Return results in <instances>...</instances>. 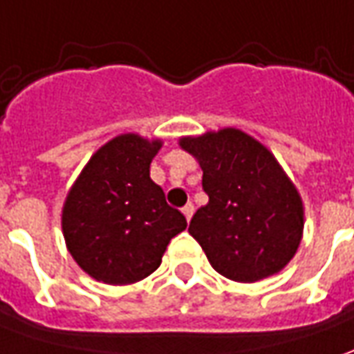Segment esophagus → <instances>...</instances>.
I'll list each match as a JSON object with an SVG mask.
<instances>
[{
	"mask_svg": "<svg viewBox=\"0 0 354 354\" xmlns=\"http://www.w3.org/2000/svg\"><path fill=\"white\" fill-rule=\"evenodd\" d=\"M182 213H184V217L189 221V218H192V215H194V205H192V203H186V205L182 207Z\"/></svg>",
	"mask_w": 354,
	"mask_h": 354,
	"instance_id": "1",
	"label": "esophagus"
}]
</instances>
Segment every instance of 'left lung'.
Returning a JSON list of instances; mask_svg holds the SVG:
<instances>
[{
    "mask_svg": "<svg viewBox=\"0 0 354 354\" xmlns=\"http://www.w3.org/2000/svg\"><path fill=\"white\" fill-rule=\"evenodd\" d=\"M180 147L203 170L209 203L187 230L213 269L238 283L279 273L297 254L304 207L277 158L234 127L182 137Z\"/></svg>",
    "mask_w": 354,
    "mask_h": 354,
    "instance_id": "1",
    "label": "left lung"
}]
</instances>
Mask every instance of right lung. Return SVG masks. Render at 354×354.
Masks as SVG:
<instances>
[{
	"instance_id": "obj_1",
	"label": "right lung",
	"mask_w": 354,
	"mask_h": 354,
	"mask_svg": "<svg viewBox=\"0 0 354 354\" xmlns=\"http://www.w3.org/2000/svg\"><path fill=\"white\" fill-rule=\"evenodd\" d=\"M160 139L124 133L102 145L73 187L62 211L67 250L96 281L129 285L151 275L168 242L187 227L170 207L149 168Z\"/></svg>"
}]
</instances>
